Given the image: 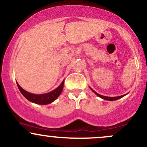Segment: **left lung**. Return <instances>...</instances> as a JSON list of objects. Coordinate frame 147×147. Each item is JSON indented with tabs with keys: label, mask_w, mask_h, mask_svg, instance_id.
I'll use <instances>...</instances> for the list:
<instances>
[{
	"label": "left lung",
	"mask_w": 147,
	"mask_h": 147,
	"mask_svg": "<svg viewBox=\"0 0 147 147\" xmlns=\"http://www.w3.org/2000/svg\"><path fill=\"white\" fill-rule=\"evenodd\" d=\"M91 89L92 91H93V92H94V93H95V94H96V95H97L98 96H99L100 98H102V99H104V100H110V101L117 100L119 99V98H121L122 97H123L124 96H125V95H123V96H117V97H107V96H102V95H100L99 93H96V91H93V90L91 88Z\"/></svg>",
	"instance_id": "8db88e82"
}]
</instances>
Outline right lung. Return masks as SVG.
Here are the masks:
<instances>
[{
	"instance_id": "right-lung-1",
	"label": "right lung",
	"mask_w": 147,
	"mask_h": 147,
	"mask_svg": "<svg viewBox=\"0 0 147 147\" xmlns=\"http://www.w3.org/2000/svg\"><path fill=\"white\" fill-rule=\"evenodd\" d=\"M17 86H18L19 91H20L22 94L26 98L27 100L32 102L36 103V104L39 105H48L54 102V100L60 96L61 93L63 91V84H64V80L61 84V85L54 91L49 92V93H45V94H33L29 92H27L26 91L23 89L19 84L17 82Z\"/></svg>"
}]
</instances>
